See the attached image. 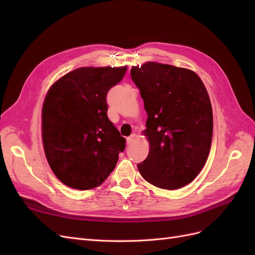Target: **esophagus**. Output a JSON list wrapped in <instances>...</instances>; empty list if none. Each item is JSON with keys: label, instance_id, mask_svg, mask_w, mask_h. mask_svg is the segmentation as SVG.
<instances>
[{"label": "esophagus", "instance_id": "1", "mask_svg": "<svg viewBox=\"0 0 255 255\" xmlns=\"http://www.w3.org/2000/svg\"><path fill=\"white\" fill-rule=\"evenodd\" d=\"M135 139H136V134H132L129 137L127 138V142H128V144H130V143L134 142Z\"/></svg>", "mask_w": 255, "mask_h": 255}]
</instances>
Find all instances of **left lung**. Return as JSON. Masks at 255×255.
<instances>
[{
  "label": "left lung",
  "mask_w": 255,
  "mask_h": 255,
  "mask_svg": "<svg viewBox=\"0 0 255 255\" xmlns=\"http://www.w3.org/2000/svg\"><path fill=\"white\" fill-rule=\"evenodd\" d=\"M148 114L143 134L150 151L138 164L143 179L174 190L204 167L213 137V111L201 79L191 70L148 61L130 69Z\"/></svg>",
  "instance_id": "8db88e82"
}]
</instances>
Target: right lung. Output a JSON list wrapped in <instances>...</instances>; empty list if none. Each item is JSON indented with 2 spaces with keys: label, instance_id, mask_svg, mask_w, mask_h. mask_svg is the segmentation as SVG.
<instances>
[{
  "label": "right lung",
  "instance_id": "1",
  "mask_svg": "<svg viewBox=\"0 0 255 255\" xmlns=\"http://www.w3.org/2000/svg\"><path fill=\"white\" fill-rule=\"evenodd\" d=\"M128 67H83L54 83L42 106V142L52 171L67 186L98 187L114 170L126 138L107 117L106 95Z\"/></svg>",
  "mask_w": 255,
  "mask_h": 255
}]
</instances>
